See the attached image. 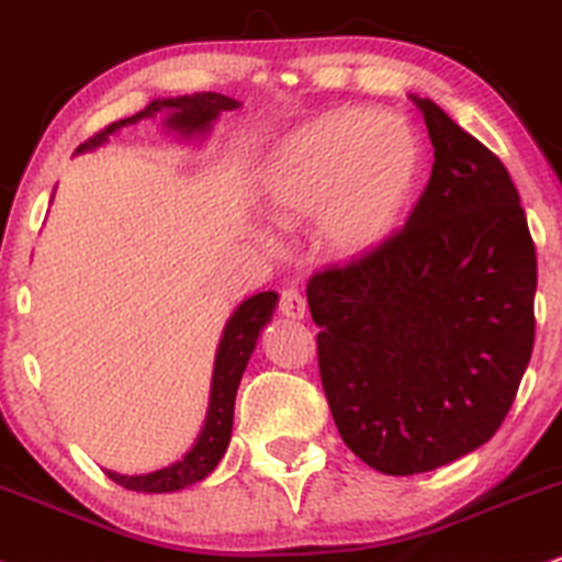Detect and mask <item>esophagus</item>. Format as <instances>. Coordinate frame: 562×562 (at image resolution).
<instances>
[{"instance_id": "1", "label": "esophagus", "mask_w": 562, "mask_h": 562, "mask_svg": "<svg viewBox=\"0 0 562 562\" xmlns=\"http://www.w3.org/2000/svg\"><path fill=\"white\" fill-rule=\"evenodd\" d=\"M305 307H307L305 296L296 292V289H283L281 300H279V310L286 315V318L302 321L305 318Z\"/></svg>"}]
</instances>
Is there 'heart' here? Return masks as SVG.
Listing matches in <instances>:
<instances>
[{
  "mask_svg": "<svg viewBox=\"0 0 562 562\" xmlns=\"http://www.w3.org/2000/svg\"><path fill=\"white\" fill-rule=\"evenodd\" d=\"M424 173V147L400 115L328 112L279 144L262 170V200L281 223L315 217V241L358 262L397 234Z\"/></svg>",
  "mask_w": 562,
  "mask_h": 562,
  "instance_id": "heart-1",
  "label": "heart"
}]
</instances>
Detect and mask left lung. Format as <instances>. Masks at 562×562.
<instances>
[{
	"label": "left lung",
	"instance_id": "1",
	"mask_svg": "<svg viewBox=\"0 0 562 562\" xmlns=\"http://www.w3.org/2000/svg\"><path fill=\"white\" fill-rule=\"evenodd\" d=\"M424 194L379 252L307 283L323 392L345 445L413 476L486 445L533 349L537 249L499 157L431 99Z\"/></svg>",
	"mask_w": 562,
	"mask_h": 562
}]
</instances>
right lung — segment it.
Here are the masks:
<instances>
[{
  "instance_id": "add662e5",
  "label": "right lung",
  "mask_w": 562,
  "mask_h": 562,
  "mask_svg": "<svg viewBox=\"0 0 562 562\" xmlns=\"http://www.w3.org/2000/svg\"><path fill=\"white\" fill-rule=\"evenodd\" d=\"M236 108H239L236 99L215 94V91H202V94L191 97L183 94L176 99H155V102H149L142 112H136V115L110 123L108 128H102L99 134L91 136L89 142H83L76 151L81 155V151L102 147L112 134H117L125 125L151 121V117H162L165 128L183 138L204 136L213 128V123L217 121L221 112ZM276 302H279V294L276 292H260L249 296V300H244L228 318L215 355L207 418H204V426L200 437L194 441V447H191L181 460H176L173 465L160 468V471L155 473H144V476H123V473L108 471V476L115 481V484H121L131 492L162 494L187 490V486L196 484V481H202L204 476H210V473L215 471V465L221 463V458L228 450L231 428H234L236 389H239L241 373L244 368H247L249 355H252V349L257 345V336H260L262 326H266L270 315H273Z\"/></svg>"
}]
</instances>
